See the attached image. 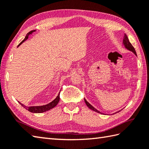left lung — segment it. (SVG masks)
<instances>
[{"label":"left lung","mask_w":149,"mask_h":149,"mask_svg":"<svg viewBox=\"0 0 149 149\" xmlns=\"http://www.w3.org/2000/svg\"><path fill=\"white\" fill-rule=\"evenodd\" d=\"M123 45H125V47L126 49H127V50H130V51L132 52L136 56V50H135L134 48L133 47V46L132 45V44L130 42H129V39H128V37L127 36V35H126L125 34H124V38H123ZM84 102H85V103H86L87 106L89 107L90 109H92L93 111H95V112H97V113H101L100 111H99L97 110L95 108V107H93L92 106H91L89 102H88V101L86 99H84ZM119 111L116 112V113H118Z\"/></svg>","instance_id":"1"}]
</instances>
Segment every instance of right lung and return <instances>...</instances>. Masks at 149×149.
I'll return each instance as SVG.
<instances>
[{
	"instance_id": "1",
	"label": "right lung",
	"mask_w": 149,
	"mask_h": 149,
	"mask_svg": "<svg viewBox=\"0 0 149 149\" xmlns=\"http://www.w3.org/2000/svg\"><path fill=\"white\" fill-rule=\"evenodd\" d=\"M34 31H35V30L34 31H30L29 33H28L27 34V35L26 36V38H25L24 40L23 41H22V42L20 43V44L18 45V47L20 46L21 44L24 42L25 41H26V40H27L28 37H29V34H32L33 32H34ZM59 94L60 93L58 94V95L57 96V97L56 98V99L54 100L53 101H52L51 102H50L49 104H46V105H44V106H30V107H27V106H26L25 105H24V104H21L20 102H19L21 106L22 107H24L25 109H27L29 111L31 112V113H43V112H45L47 111H49L50 109H52L53 107H54L57 104H58L59 101V99H60V97H59Z\"/></svg>"
}]
</instances>
